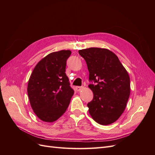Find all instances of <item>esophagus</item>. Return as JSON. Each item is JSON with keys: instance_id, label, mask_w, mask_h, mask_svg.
I'll use <instances>...</instances> for the list:
<instances>
[{"instance_id": "esophagus-1", "label": "esophagus", "mask_w": 155, "mask_h": 155, "mask_svg": "<svg viewBox=\"0 0 155 155\" xmlns=\"http://www.w3.org/2000/svg\"><path fill=\"white\" fill-rule=\"evenodd\" d=\"M83 88V86H78L76 87V89L77 91H80L81 90H82V89Z\"/></svg>"}]
</instances>
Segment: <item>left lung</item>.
Masks as SVG:
<instances>
[{
  "instance_id": "left-lung-1",
  "label": "left lung",
  "mask_w": 155,
  "mask_h": 155,
  "mask_svg": "<svg viewBox=\"0 0 155 155\" xmlns=\"http://www.w3.org/2000/svg\"><path fill=\"white\" fill-rule=\"evenodd\" d=\"M89 72L93 94L87 104L93 120L101 125L114 123L123 113L130 95V78L118 58L105 48L79 50Z\"/></svg>"
}]
</instances>
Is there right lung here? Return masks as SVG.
Instances as JSON below:
<instances>
[{"label":"right lung","instance_id":"obj_1","mask_svg":"<svg viewBox=\"0 0 155 155\" xmlns=\"http://www.w3.org/2000/svg\"><path fill=\"white\" fill-rule=\"evenodd\" d=\"M70 50L50 53L36 64L27 92L34 113L42 121L53 122L67 110L74 90L65 74Z\"/></svg>","mask_w":155,"mask_h":155}]
</instances>
